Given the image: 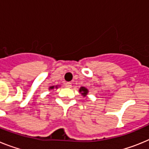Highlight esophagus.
Wrapping results in <instances>:
<instances>
[{"label": "esophagus", "instance_id": "1", "mask_svg": "<svg viewBox=\"0 0 149 149\" xmlns=\"http://www.w3.org/2000/svg\"><path fill=\"white\" fill-rule=\"evenodd\" d=\"M65 87H67V88H71L72 87V84H71L70 82H67L66 84H65Z\"/></svg>", "mask_w": 149, "mask_h": 149}]
</instances>
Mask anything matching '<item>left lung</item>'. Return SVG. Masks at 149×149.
Wrapping results in <instances>:
<instances>
[{
	"mask_svg": "<svg viewBox=\"0 0 149 149\" xmlns=\"http://www.w3.org/2000/svg\"><path fill=\"white\" fill-rule=\"evenodd\" d=\"M79 92L82 95V96L84 98H87L88 93H89V90L88 89H86V87H84V86H81L80 89H79Z\"/></svg>",
	"mask_w": 149,
	"mask_h": 149,
	"instance_id": "obj_1",
	"label": "left lung"
}]
</instances>
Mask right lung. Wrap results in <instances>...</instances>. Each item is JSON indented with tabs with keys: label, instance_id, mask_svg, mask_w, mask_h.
<instances>
[{
	"label": "right lung",
	"instance_id": "add662e5",
	"mask_svg": "<svg viewBox=\"0 0 149 149\" xmlns=\"http://www.w3.org/2000/svg\"><path fill=\"white\" fill-rule=\"evenodd\" d=\"M54 88L57 89V88H58V85H56V86H50V87L48 88V89H49V90H51V89H54Z\"/></svg>",
	"mask_w": 149,
	"mask_h": 149
}]
</instances>
